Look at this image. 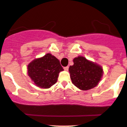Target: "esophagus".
I'll use <instances>...</instances> for the list:
<instances>
[{
  "label": "esophagus",
  "instance_id": "34e87169",
  "mask_svg": "<svg viewBox=\"0 0 127 127\" xmlns=\"http://www.w3.org/2000/svg\"><path fill=\"white\" fill-rule=\"evenodd\" d=\"M64 69L65 71H68L69 66H66V67H64Z\"/></svg>",
  "mask_w": 127,
  "mask_h": 127
}]
</instances>
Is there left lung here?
I'll list each match as a JSON object with an SVG mask.
<instances>
[{
    "instance_id": "8db88e82",
    "label": "left lung",
    "mask_w": 127,
    "mask_h": 127,
    "mask_svg": "<svg viewBox=\"0 0 127 127\" xmlns=\"http://www.w3.org/2000/svg\"><path fill=\"white\" fill-rule=\"evenodd\" d=\"M73 62L74 64L70 66L69 71L74 86L83 91L95 87L102 76V68L82 56L75 58Z\"/></svg>"
}]
</instances>
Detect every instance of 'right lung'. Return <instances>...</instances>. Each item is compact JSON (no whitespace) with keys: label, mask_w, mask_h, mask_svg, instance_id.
<instances>
[{"label":"right lung","mask_w":127,"mask_h":127,"mask_svg":"<svg viewBox=\"0 0 127 127\" xmlns=\"http://www.w3.org/2000/svg\"><path fill=\"white\" fill-rule=\"evenodd\" d=\"M62 71L60 61L50 53L33 60L28 66V76L38 87L43 89L50 88L55 84Z\"/></svg>","instance_id":"1"}]
</instances>
